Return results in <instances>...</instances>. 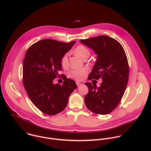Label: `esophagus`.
Returning <instances> with one entry per match:
<instances>
[{
    "instance_id": "1",
    "label": "esophagus",
    "mask_w": 151,
    "mask_h": 151,
    "mask_svg": "<svg viewBox=\"0 0 151 151\" xmlns=\"http://www.w3.org/2000/svg\"><path fill=\"white\" fill-rule=\"evenodd\" d=\"M76 83L77 86H80V85L81 84V83H80V82H79V81H76Z\"/></svg>"
}]
</instances>
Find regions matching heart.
Returning a JSON list of instances; mask_svg holds the SVG:
<instances>
[{
    "label": "heart",
    "mask_w": 151,
    "mask_h": 151,
    "mask_svg": "<svg viewBox=\"0 0 151 151\" xmlns=\"http://www.w3.org/2000/svg\"><path fill=\"white\" fill-rule=\"evenodd\" d=\"M73 53L75 55L81 58L84 60H87L90 55V52L89 49L84 45L78 46L73 50ZM63 67H65L68 65V55L65 54L61 58V61ZM87 72L85 68H78V69L72 70L68 73L69 77L73 78L77 81L83 79L86 75Z\"/></svg>",
    "instance_id": "1"
}]
</instances>
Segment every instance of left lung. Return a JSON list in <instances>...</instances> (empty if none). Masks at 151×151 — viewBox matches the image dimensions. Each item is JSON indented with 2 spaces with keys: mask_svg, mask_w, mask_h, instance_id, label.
<instances>
[{
  "mask_svg": "<svg viewBox=\"0 0 151 151\" xmlns=\"http://www.w3.org/2000/svg\"><path fill=\"white\" fill-rule=\"evenodd\" d=\"M80 42L97 55L88 79L102 80L99 87L90 83L85 84L89 90L84 97L85 104L96 114H108L120 102L128 84L129 66L125 50L117 40L106 35Z\"/></svg>",
  "mask_w": 151,
  "mask_h": 151,
  "instance_id": "8db88e82",
  "label": "left lung"
}]
</instances>
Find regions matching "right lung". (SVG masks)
Listing matches in <instances>:
<instances>
[{"label":"right lung","instance_id":"add662e5","mask_svg":"<svg viewBox=\"0 0 151 151\" xmlns=\"http://www.w3.org/2000/svg\"><path fill=\"white\" fill-rule=\"evenodd\" d=\"M75 43L45 39L32 45L25 54L24 87L31 102L45 114L52 116L63 111L77 87L75 82L67 77L62 86L53 83L62 69V57Z\"/></svg>","mask_w":151,"mask_h":151}]
</instances>
